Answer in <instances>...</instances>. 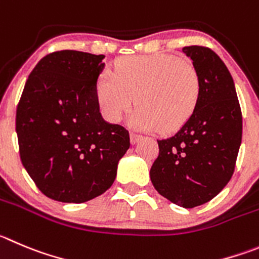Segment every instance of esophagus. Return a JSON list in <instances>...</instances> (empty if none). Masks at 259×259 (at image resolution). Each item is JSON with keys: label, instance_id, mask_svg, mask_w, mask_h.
Instances as JSON below:
<instances>
[{"label": "esophagus", "instance_id": "34e87169", "mask_svg": "<svg viewBox=\"0 0 259 259\" xmlns=\"http://www.w3.org/2000/svg\"><path fill=\"white\" fill-rule=\"evenodd\" d=\"M141 139H142V135L134 134V133H132V134H130V142H132V144L138 143V142L141 141Z\"/></svg>", "mask_w": 259, "mask_h": 259}]
</instances>
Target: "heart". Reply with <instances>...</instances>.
Returning <instances> with one entry per match:
<instances>
[{
    "label": "heart",
    "instance_id": "heart-1",
    "mask_svg": "<svg viewBox=\"0 0 259 259\" xmlns=\"http://www.w3.org/2000/svg\"><path fill=\"white\" fill-rule=\"evenodd\" d=\"M202 83L195 67L167 55L125 57L97 85L101 111L118 122L132 108L130 125L144 132L172 133L189 121L198 107Z\"/></svg>",
    "mask_w": 259,
    "mask_h": 259
}]
</instances>
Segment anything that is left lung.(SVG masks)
<instances>
[{
  "label": "left lung",
  "mask_w": 259,
  "mask_h": 259,
  "mask_svg": "<svg viewBox=\"0 0 259 259\" xmlns=\"http://www.w3.org/2000/svg\"><path fill=\"white\" fill-rule=\"evenodd\" d=\"M183 52L199 74L202 94L189 121L158 142L151 180L159 194L184 208L209 202L230 181L241 144L240 105L226 65L207 47Z\"/></svg>",
  "instance_id": "obj_1"
}]
</instances>
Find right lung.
Listing matches in <instances>:
<instances>
[{
	"instance_id": "obj_1",
	"label": "right lung",
	"mask_w": 259,
	"mask_h": 259,
	"mask_svg": "<svg viewBox=\"0 0 259 259\" xmlns=\"http://www.w3.org/2000/svg\"><path fill=\"white\" fill-rule=\"evenodd\" d=\"M103 59L71 50L50 53L24 87L16 110L20 158L51 199L83 203L103 194L130 147L129 132L100 112Z\"/></svg>"
}]
</instances>
